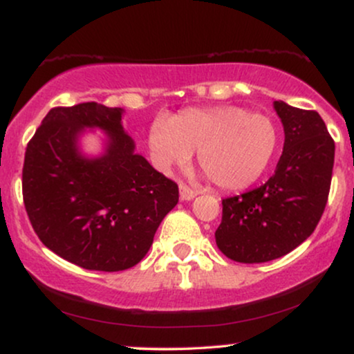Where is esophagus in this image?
<instances>
[{
	"mask_svg": "<svg viewBox=\"0 0 354 354\" xmlns=\"http://www.w3.org/2000/svg\"><path fill=\"white\" fill-rule=\"evenodd\" d=\"M178 192H180V200H185V202H189V200H194L198 195L197 190L190 189V187H187L184 184H180V187H178Z\"/></svg>",
	"mask_w": 354,
	"mask_h": 354,
	"instance_id": "esophagus-1",
	"label": "esophagus"
}]
</instances>
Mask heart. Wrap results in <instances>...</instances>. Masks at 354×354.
<instances>
[{"label":"heart","instance_id":"b5f03b06","mask_svg":"<svg viewBox=\"0 0 354 354\" xmlns=\"http://www.w3.org/2000/svg\"><path fill=\"white\" fill-rule=\"evenodd\" d=\"M152 160L162 172L184 165L198 149V162L216 187L246 189L263 176L277 146L270 118L239 106L189 108L157 116L147 133Z\"/></svg>","mask_w":354,"mask_h":354}]
</instances>
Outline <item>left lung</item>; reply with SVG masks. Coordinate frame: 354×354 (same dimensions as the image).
<instances>
[{"instance_id": "obj_1", "label": "left lung", "mask_w": 354, "mask_h": 354, "mask_svg": "<svg viewBox=\"0 0 354 354\" xmlns=\"http://www.w3.org/2000/svg\"><path fill=\"white\" fill-rule=\"evenodd\" d=\"M283 126L276 172L246 194L225 198L216 246L244 264L268 263L294 251L313 233L325 210L335 142L317 111L274 102Z\"/></svg>"}]
</instances>
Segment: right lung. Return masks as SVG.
<instances>
[{"instance_id":"add662e5","label":"right lung","mask_w":354,"mask_h":354,"mask_svg":"<svg viewBox=\"0 0 354 354\" xmlns=\"http://www.w3.org/2000/svg\"><path fill=\"white\" fill-rule=\"evenodd\" d=\"M123 113L95 102L52 108L26 149L23 197L30 225L50 251L84 269L136 266L178 202L176 182L136 152ZM86 129L105 133L98 156L81 151Z\"/></svg>"}]
</instances>
